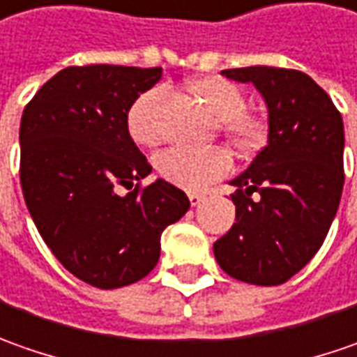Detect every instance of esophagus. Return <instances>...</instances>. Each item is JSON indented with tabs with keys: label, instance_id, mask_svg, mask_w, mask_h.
Here are the masks:
<instances>
[{
	"label": "esophagus",
	"instance_id": "34e87169",
	"mask_svg": "<svg viewBox=\"0 0 357 357\" xmlns=\"http://www.w3.org/2000/svg\"><path fill=\"white\" fill-rule=\"evenodd\" d=\"M203 202H205V195L203 193H190V203L193 207H197Z\"/></svg>",
	"mask_w": 357,
	"mask_h": 357
}]
</instances>
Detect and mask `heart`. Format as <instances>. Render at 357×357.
Wrapping results in <instances>:
<instances>
[{"mask_svg": "<svg viewBox=\"0 0 357 357\" xmlns=\"http://www.w3.org/2000/svg\"><path fill=\"white\" fill-rule=\"evenodd\" d=\"M190 91L209 114L219 122V130L229 146L241 155H252L264 144V124L247 114V98L239 86L217 75H203L188 82ZM162 96L160 89L142 93L126 114V126L132 140L140 146H155L160 130L152 122V106ZM155 169L162 178L181 190L202 191L231 169V155L223 148L188 150L172 148L155 158Z\"/></svg>", "mask_w": 357, "mask_h": 357, "instance_id": "obj_1", "label": "heart"}]
</instances>
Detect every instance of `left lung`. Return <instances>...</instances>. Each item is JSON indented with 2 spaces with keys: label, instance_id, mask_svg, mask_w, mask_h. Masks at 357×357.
Returning a JSON list of instances; mask_svg holds the SVG:
<instances>
[{
  "label": "left lung",
  "instance_id": "obj_1",
  "mask_svg": "<svg viewBox=\"0 0 357 357\" xmlns=\"http://www.w3.org/2000/svg\"><path fill=\"white\" fill-rule=\"evenodd\" d=\"M252 82L268 108V144L231 181L235 223L213 252L229 277L275 287L310 263L338 211L344 122L332 98L294 68H225Z\"/></svg>",
  "mask_w": 357,
  "mask_h": 357
}]
</instances>
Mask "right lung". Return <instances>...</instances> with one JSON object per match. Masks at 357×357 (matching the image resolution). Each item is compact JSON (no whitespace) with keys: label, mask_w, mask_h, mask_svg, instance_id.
<instances>
[{"label":"right lung","mask_w":357,"mask_h":357,"mask_svg":"<svg viewBox=\"0 0 357 357\" xmlns=\"http://www.w3.org/2000/svg\"><path fill=\"white\" fill-rule=\"evenodd\" d=\"M160 79V67H67L21 116L19 178L35 227L56 261L96 289L146 277L164 229L190 209L188 195L164 179L140 188L152 166L126 114Z\"/></svg>","instance_id":"right-lung-1"}]
</instances>
